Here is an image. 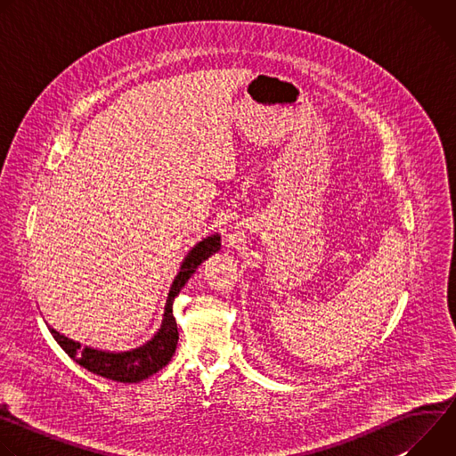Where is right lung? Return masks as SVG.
Instances as JSON below:
<instances>
[{
	"mask_svg": "<svg viewBox=\"0 0 456 456\" xmlns=\"http://www.w3.org/2000/svg\"><path fill=\"white\" fill-rule=\"evenodd\" d=\"M220 247H222V238L216 232L204 238L187 252L178 274L171 283L160 329L148 343H144L139 348L127 350V352H104L92 346H83L81 343L69 339L67 336L59 334L53 329H48V330L57 341V345L88 371L117 382H141L155 375L171 361L178 343L176 321L173 315V301L180 294L183 285L189 281V278L197 273V269L209 256L218 252Z\"/></svg>",
	"mask_w": 456,
	"mask_h": 456,
	"instance_id": "right-lung-1",
	"label": "right lung"
}]
</instances>
